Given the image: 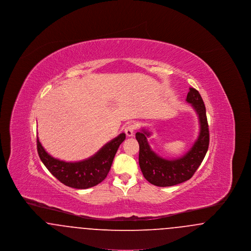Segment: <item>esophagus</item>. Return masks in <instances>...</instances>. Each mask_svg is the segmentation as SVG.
Masks as SVG:
<instances>
[{
  "mask_svg": "<svg viewBox=\"0 0 251 251\" xmlns=\"http://www.w3.org/2000/svg\"><path fill=\"white\" fill-rule=\"evenodd\" d=\"M135 124H133V123H131V124H129L126 128H125V133H126V135L127 136H132L133 135V132H134V130H135Z\"/></svg>",
  "mask_w": 251,
  "mask_h": 251,
  "instance_id": "34e87169",
  "label": "esophagus"
}]
</instances>
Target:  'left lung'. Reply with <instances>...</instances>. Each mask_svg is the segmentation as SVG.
Instances as JSON below:
<instances>
[{
	"label": "left lung",
	"mask_w": 251,
	"mask_h": 251,
	"mask_svg": "<svg viewBox=\"0 0 251 251\" xmlns=\"http://www.w3.org/2000/svg\"><path fill=\"white\" fill-rule=\"evenodd\" d=\"M186 101L198 114L200 120V134L191 149L178 159L168 160L156 154L148 143L151 131L142 129L135 133L139 144V166L145 179L156 186L166 187L181 183L191 179L197 169L202 163L209 148V126L206 117V109L199 91L189 88Z\"/></svg>",
	"instance_id": "left-lung-1"
}]
</instances>
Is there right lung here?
<instances>
[{
	"label": "right lung",
	"instance_id": "right-lung-1",
	"mask_svg": "<svg viewBox=\"0 0 251 251\" xmlns=\"http://www.w3.org/2000/svg\"><path fill=\"white\" fill-rule=\"evenodd\" d=\"M125 133L105 144L96 154L80 162H65L53 158L36 139L37 152L49 171L67 186L76 189L93 187L106 178L120 144L125 140Z\"/></svg>",
	"mask_w": 251,
	"mask_h": 251
}]
</instances>
